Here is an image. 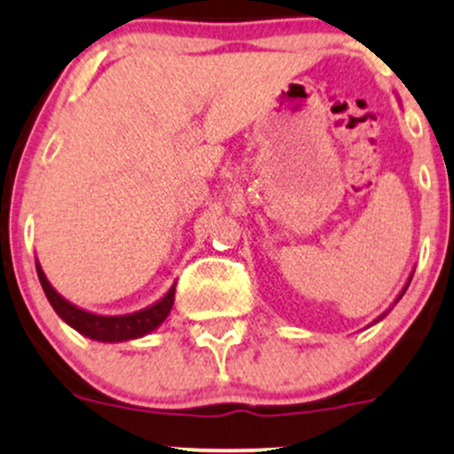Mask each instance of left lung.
<instances>
[{
	"mask_svg": "<svg viewBox=\"0 0 454 454\" xmlns=\"http://www.w3.org/2000/svg\"><path fill=\"white\" fill-rule=\"evenodd\" d=\"M411 275H414V273H410V278H408V281H405L403 290H401V293H399V296H397V299H395V303H393V307L399 303V299H401V296H403V294H405V290H408V286H410V281H411ZM388 311H390V309H388ZM388 311H384V314H382V316H380V317H378V320H373V325H376V322H380V320H382V317H384V316H387V314H388Z\"/></svg>",
	"mask_w": 454,
	"mask_h": 454,
	"instance_id": "8db88e82",
	"label": "left lung"
}]
</instances>
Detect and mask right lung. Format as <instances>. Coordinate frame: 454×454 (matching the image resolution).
Returning a JSON list of instances; mask_svg holds the SVG:
<instances>
[{
	"mask_svg": "<svg viewBox=\"0 0 454 454\" xmlns=\"http://www.w3.org/2000/svg\"><path fill=\"white\" fill-rule=\"evenodd\" d=\"M35 270H38V279L43 284V290L49 299V303L53 305L57 316L66 322L67 326H72L81 335L90 337L93 341H104V343H119V341H129L138 340V337L149 335L158 328L161 322L166 320L173 309L175 303V286H170V290L161 296L160 301H155L153 305L145 307V309L134 311V314L126 316H102L93 314V311L81 309L74 303L64 299L57 290L51 286V281L46 279L43 267L35 260Z\"/></svg>",
	"mask_w": 454,
	"mask_h": 454,
	"instance_id": "right-lung-1",
	"label": "right lung"
}]
</instances>
